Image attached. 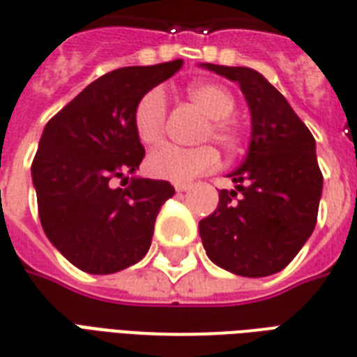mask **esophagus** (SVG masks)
<instances>
[{
    "mask_svg": "<svg viewBox=\"0 0 357 357\" xmlns=\"http://www.w3.org/2000/svg\"><path fill=\"white\" fill-rule=\"evenodd\" d=\"M174 187H176V190H178V192H187V190L190 189V183H176Z\"/></svg>",
    "mask_w": 357,
    "mask_h": 357,
    "instance_id": "esophagus-1",
    "label": "esophagus"
}]
</instances>
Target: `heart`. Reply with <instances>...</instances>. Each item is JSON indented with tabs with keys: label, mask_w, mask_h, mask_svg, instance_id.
<instances>
[{
	"label": "heart",
	"mask_w": 357,
	"mask_h": 357,
	"mask_svg": "<svg viewBox=\"0 0 357 357\" xmlns=\"http://www.w3.org/2000/svg\"><path fill=\"white\" fill-rule=\"evenodd\" d=\"M190 102L207 114V122L200 131V140H215L222 150L237 148L241 133L237 123L231 120L235 111V98L226 86L218 83H195L187 89ZM168 116V98L165 89L153 86L144 92L135 103L133 129L139 140L146 146L161 142ZM218 165V153L211 144L181 148V146H161L148 155L146 170L150 176L185 183L202 174L211 172Z\"/></svg>",
	"instance_id": "1"
}]
</instances>
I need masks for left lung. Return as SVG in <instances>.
Masks as SVG:
<instances>
[{"instance_id":"8db88e82","label":"left lung","mask_w":357,"mask_h":357,"mask_svg":"<svg viewBox=\"0 0 357 357\" xmlns=\"http://www.w3.org/2000/svg\"><path fill=\"white\" fill-rule=\"evenodd\" d=\"M237 81L252 113L243 165L229 174L215 213L198 228L207 255L246 278L271 276L294 259L313 234L322 195L315 139L278 89L252 68L206 64Z\"/></svg>"}]
</instances>
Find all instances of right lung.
<instances>
[{"mask_svg":"<svg viewBox=\"0 0 357 357\" xmlns=\"http://www.w3.org/2000/svg\"><path fill=\"white\" fill-rule=\"evenodd\" d=\"M181 64L178 59L107 72L44 128L31 165L38 217L53 246L79 271L113 274L150 248L157 215L176 190L165 179L137 178L126 189L113 181L144 159L135 103Z\"/></svg>","mask_w":357,"mask_h":357,"instance_id":"obj_1","label":"right lung"}]
</instances>
